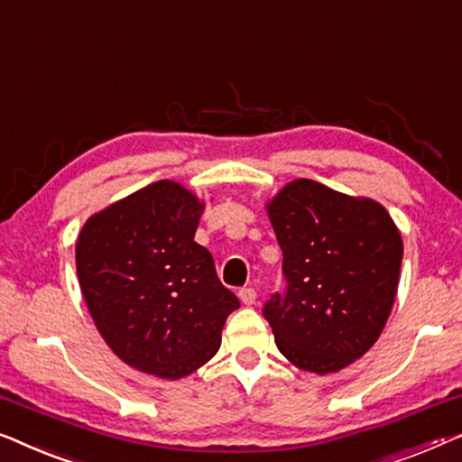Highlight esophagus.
Wrapping results in <instances>:
<instances>
[{
    "mask_svg": "<svg viewBox=\"0 0 462 462\" xmlns=\"http://www.w3.org/2000/svg\"><path fill=\"white\" fill-rule=\"evenodd\" d=\"M238 297L245 305H253V303H255V299H257V293H255V289H253V287H245V289L238 291Z\"/></svg>",
    "mask_w": 462,
    "mask_h": 462,
    "instance_id": "obj_1",
    "label": "esophagus"
}]
</instances>
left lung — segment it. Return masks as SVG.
Segmentation results:
<instances>
[{"instance_id": "obj_1", "label": "left lung", "mask_w": 462, "mask_h": 462, "mask_svg": "<svg viewBox=\"0 0 462 462\" xmlns=\"http://www.w3.org/2000/svg\"><path fill=\"white\" fill-rule=\"evenodd\" d=\"M282 249L284 293L263 305L276 346L297 368L328 374L362 358L392 311L402 236L385 207L314 180H295L268 205Z\"/></svg>"}]
</instances>
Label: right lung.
<instances>
[{"label":"right lung","instance_id":"right-lung-1","mask_svg":"<svg viewBox=\"0 0 462 462\" xmlns=\"http://www.w3.org/2000/svg\"><path fill=\"white\" fill-rule=\"evenodd\" d=\"M203 205L169 180L96 213L77 238V276L108 347L142 373L180 379L209 362L240 303L194 243Z\"/></svg>","mask_w":462,"mask_h":462}]
</instances>
